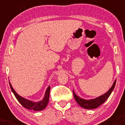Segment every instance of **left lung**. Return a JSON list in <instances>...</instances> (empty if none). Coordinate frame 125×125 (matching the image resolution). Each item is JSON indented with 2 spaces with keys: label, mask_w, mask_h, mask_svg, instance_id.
<instances>
[{
  "label": "left lung",
  "mask_w": 125,
  "mask_h": 125,
  "mask_svg": "<svg viewBox=\"0 0 125 125\" xmlns=\"http://www.w3.org/2000/svg\"><path fill=\"white\" fill-rule=\"evenodd\" d=\"M115 83H116V80L114 82L113 85L111 88L106 93L102 95L99 97H97L96 99H93L91 100H85L83 99H81V97H78L76 94L73 91V96H74V99H75L76 102L80 105L83 108L85 109H94L96 108L99 107L100 105H102L103 103L105 102L106 101L109 96H110L111 93H112L113 90H114V87H115Z\"/></svg>",
  "instance_id": "1"
}]
</instances>
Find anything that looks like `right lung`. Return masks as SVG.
Here are the masks:
<instances>
[{"label":"right lung","instance_id":"obj_1","mask_svg":"<svg viewBox=\"0 0 125 125\" xmlns=\"http://www.w3.org/2000/svg\"><path fill=\"white\" fill-rule=\"evenodd\" d=\"M10 85L11 87V89L12 90V93H14V96L17 99V101L20 102V104L24 106V108L29 110H32L34 111H41L43 110L48 104L49 101V94H50V89H51V87L49 86L48 88H47L46 91V93H45L44 97L43 99V100L41 101L38 102H34L29 100H27L23 97H21L19 96L16 92H15L14 90L12 88V85H11V83L10 82Z\"/></svg>","mask_w":125,"mask_h":125}]
</instances>
